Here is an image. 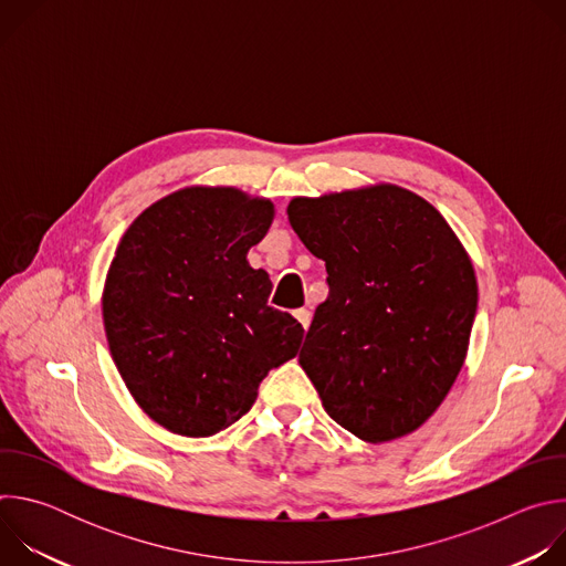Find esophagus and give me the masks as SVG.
I'll list each match as a JSON object with an SVG mask.
<instances>
[{
  "label": "esophagus",
  "instance_id": "esophagus-1",
  "mask_svg": "<svg viewBox=\"0 0 566 566\" xmlns=\"http://www.w3.org/2000/svg\"><path fill=\"white\" fill-rule=\"evenodd\" d=\"M293 315H295V319L300 322L304 329H308V325H311V311L308 308H295Z\"/></svg>",
  "mask_w": 566,
  "mask_h": 566
}]
</instances>
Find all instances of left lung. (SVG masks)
<instances>
[{"mask_svg": "<svg viewBox=\"0 0 566 566\" xmlns=\"http://www.w3.org/2000/svg\"><path fill=\"white\" fill-rule=\"evenodd\" d=\"M286 214L329 275L300 352L322 408L367 443L419 430L463 367L476 313L459 237L391 184L295 197Z\"/></svg>", "mask_w": 566, "mask_h": 566, "instance_id": "left-lung-1", "label": "left lung"}]
</instances>
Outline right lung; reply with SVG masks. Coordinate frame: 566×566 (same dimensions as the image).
<instances>
[{
    "label": "right lung",
    "mask_w": 566,
    "mask_h": 566,
    "mask_svg": "<svg viewBox=\"0 0 566 566\" xmlns=\"http://www.w3.org/2000/svg\"><path fill=\"white\" fill-rule=\"evenodd\" d=\"M275 217L269 199L192 186L125 230L103 291L112 358L140 410L181 437H212L244 417L304 329L269 306L271 280L247 255Z\"/></svg>",
    "instance_id": "right-lung-1"
}]
</instances>
